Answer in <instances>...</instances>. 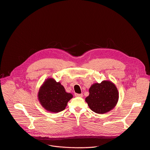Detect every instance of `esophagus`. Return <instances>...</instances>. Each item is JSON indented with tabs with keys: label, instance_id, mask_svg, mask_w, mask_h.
<instances>
[{
	"label": "esophagus",
	"instance_id": "esophagus-1",
	"mask_svg": "<svg viewBox=\"0 0 150 150\" xmlns=\"http://www.w3.org/2000/svg\"><path fill=\"white\" fill-rule=\"evenodd\" d=\"M75 96L76 97H83V94H78V93H75Z\"/></svg>",
	"mask_w": 150,
	"mask_h": 150
}]
</instances>
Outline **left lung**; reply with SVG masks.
I'll return each instance as SVG.
<instances>
[{"mask_svg":"<svg viewBox=\"0 0 150 150\" xmlns=\"http://www.w3.org/2000/svg\"><path fill=\"white\" fill-rule=\"evenodd\" d=\"M89 96L86 98L91 110L98 114H105L115 107L118 100V91L110 81L95 83L89 89Z\"/></svg>","mask_w":150,"mask_h":150,"instance_id":"left-lung-1","label":"left lung"}]
</instances>
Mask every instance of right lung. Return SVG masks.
<instances>
[{
    "label": "right lung",
    "mask_w": 150,
    "mask_h": 150,
    "mask_svg": "<svg viewBox=\"0 0 150 150\" xmlns=\"http://www.w3.org/2000/svg\"><path fill=\"white\" fill-rule=\"evenodd\" d=\"M73 97L72 94L65 91L60 83L52 78L47 79L38 93V99L46 110L59 112L63 111L67 102Z\"/></svg>",
    "instance_id": "obj_1"
}]
</instances>
